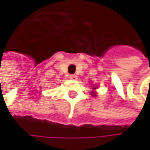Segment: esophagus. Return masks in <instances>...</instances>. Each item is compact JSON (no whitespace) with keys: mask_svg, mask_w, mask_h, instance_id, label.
<instances>
[{"mask_svg":"<svg viewBox=\"0 0 150 150\" xmlns=\"http://www.w3.org/2000/svg\"><path fill=\"white\" fill-rule=\"evenodd\" d=\"M69 78H70L71 80H76V79H77V76L75 75H69Z\"/></svg>","mask_w":150,"mask_h":150,"instance_id":"34e87169","label":"esophagus"}]
</instances>
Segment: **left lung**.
<instances>
[{
  "label": "left lung",
  "instance_id": "8db88e82",
  "mask_svg": "<svg viewBox=\"0 0 150 150\" xmlns=\"http://www.w3.org/2000/svg\"><path fill=\"white\" fill-rule=\"evenodd\" d=\"M94 89H96V88H94Z\"/></svg>",
  "mask_w": 150,
  "mask_h": 150
}]
</instances>
